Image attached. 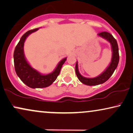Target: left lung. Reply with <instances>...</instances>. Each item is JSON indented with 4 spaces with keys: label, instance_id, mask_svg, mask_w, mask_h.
<instances>
[{
    "label": "left lung",
    "instance_id": "8db88e82",
    "mask_svg": "<svg viewBox=\"0 0 133 133\" xmlns=\"http://www.w3.org/2000/svg\"><path fill=\"white\" fill-rule=\"evenodd\" d=\"M98 36L107 39L111 44L112 51H113V53H112V61L110 65H109V66L107 68V69L101 75L93 78H86V77H84L81 75V74L78 72V64H77V63H76V65H75V73H76V75L77 77H78V80L82 83L85 84V85H89V86L99 85V84L103 83L104 82H106L107 80H108L109 78L113 74L115 69L117 68V65H118L119 62L118 46L115 38L110 33L105 31L101 32L98 34Z\"/></svg>",
    "mask_w": 133,
    "mask_h": 133
}]
</instances>
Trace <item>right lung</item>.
<instances>
[{"instance_id":"right-lung-1","label":"right lung","mask_w":133,"mask_h":133,"mask_svg":"<svg viewBox=\"0 0 133 133\" xmlns=\"http://www.w3.org/2000/svg\"><path fill=\"white\" fill-rule=\"evenodd\" d=\"M38 28L30 30L21 37L19 42L15 47L14 51V65L16 74L27 86L32 88H45L54 82L59 74L61 69L65 63L66 58L62 59L55 70L47 75H41L39 72L32 68L25 59L23 51L24 43L30 34L37 31Z\"/></svg>"}]
</instances>
